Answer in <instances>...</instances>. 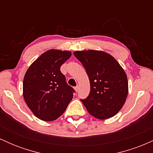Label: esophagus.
Listing matches in <instances>:
<instances>
[{"label":"esophagus","instance_id":"esophagus-1","mask_svg":"<svg viewBox=\"0 0 153 153\" xmlns=\"http://www.w3.org/2000/svg\"><path fill=\"white\" fill-rule=\"evenodd\" d=\"M74 89H75V91H76V92H78V89H79V86H78H78L75 87Z\"/></svg>","mask_w":153,"mask_h":153}]
</instances>
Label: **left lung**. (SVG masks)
<instances>
[{
    "mask_svg": "<svg viewBox=\"0 0 153 153\" xmlns=\"http://www.w3.org/2000/svg\"><path fill=\"white\" fill-rule=\"evenodd\" d=\"M90 80L91 91L81 100L88 113L99 119L114 117L121 110L128 95L127 76L113 56L101 50L75 51Z\"/></svg>",
    "mask_w": 153,
    "mask_h": 153,
    "instance_id": "8db88e82",
    "label": "left lung"
}]
</instances>
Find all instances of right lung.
<instances>
[{
    "instance_id": "1",
    "label": "right lung",
    "mask_w": 153,
    "mask_h": 153,
    "mask_svg": "<svg viewBox=\"0 0 153 153\" xmlns=\"http://www.w3.org/2000/svg\"><path fill=\"white\" fill-rule=\"evenodd\" d=\"M71 52L51 49L34 61L24 75V99L35 117L52 122L60 117L73 99L74 90L68 85L60 67Z\"/></svg>"
}]
</instances>
